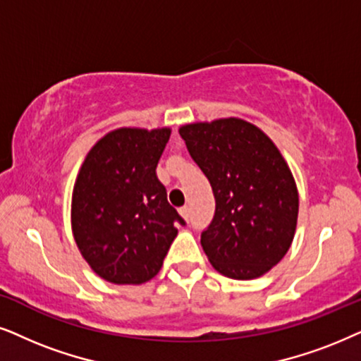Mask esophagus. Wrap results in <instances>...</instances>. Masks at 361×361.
Segmentation results:
<instances>
[{"label": "esophagus", "mask_w": 361, "mask_h": 361, "mask_svg": "<svg viewBox=\"0 0 361 361\" xmlns=\"http://www.w3.org/2000/svg\"><path fill=\"white\" fill-rule=\"evenodd\" d=\"M180 214L183 216L185 219H188L190 218V208H188V206H183V208H180Z\"/></svg>", "instance_id": "esophagus-1"}]
</instances>
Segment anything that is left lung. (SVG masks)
Returning <instances> with one entry per match:
<instances>
[{"mask_svg":"<svg viewBox=\"0 0 361 361\" xmlns=\"http://www.w3.org/2000/svg\"><path fill=\"white\" fill-rule=\"evenodd\" d=\"M178 132L214 193V218L201 234L211 266L238 281L264 276L289 251L299 216L284 157L261 128L238 117L186 123Z\"/></svg>","mask_w":361,"mask_h":361,"instance_id":"1","label":"left lung"}]
</instances>
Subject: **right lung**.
<instances>
[{
  "instance_id": "right-lung-1",
  "label": "right lung",
  "mask_w": 361,
  "mask_h": 361,
  "mask_svg": "<svg viewBox=\"0 0 361 361\" xmlns=\"http://www.w3.org/2000/svg\"><path fill=\"white\" fill-rule=\"evenodd\" d=\"M170 133L168 127L109 132L75 178L72 234L90 269L112 284L155 277L178 234L175 224H185L155 171Z\"/></svg>"
}]
</instances>
